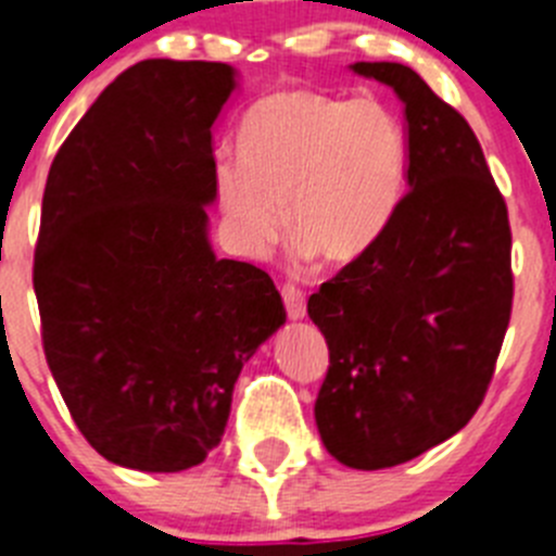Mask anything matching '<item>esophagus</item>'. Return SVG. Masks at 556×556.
<instances>
[{
  "label": "esophagus",
  "instance_id": "34e87169",
  "mask_svg": "<svg viewBox=\"0 0 556 556\" xmlns=\"http://www.w3.org/2000/svg\"><path fill=\"white\" fill-rule=\"evenodd\" d=\"M281 298L283 305H287V314L292 319H303L305 317V292L298 287L294 281H283L281 283Z\"/></svg>",
  "mask_w": 556,
  "mask_h": 556
}]
</instances>
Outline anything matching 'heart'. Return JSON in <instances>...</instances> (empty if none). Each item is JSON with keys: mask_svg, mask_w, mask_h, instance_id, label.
I'll return each mask as SVG.
<instances>
[{"mask_svg": "<svg viewBox=\"0 0 556 556\" xmlns=\"http://www.w3.org/2000/svg\"><path fill=\"white\" fill-rule=\"evenodd\" d=\"M239 162L215 173L220 208L248 248L289 233L330 264H348L383 233L407 167L402 121L378 96L278 90L248 110Z\"/></svg>", "mask_w": 556, "mask_h": 556, "instance_id": "1", "label": "heart"}]
</instances>
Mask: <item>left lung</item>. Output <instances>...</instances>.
Wrapping results in <instances>:
<instances>
[{"label":"left lung","instance_id":"left-lung-1","mask_svg":"<svg viewBox=\"0 0 556 556\" xmlns=\"http://www.w3.org/2000/svg\"><path fill=\"white\" fill-rule=\"evenodd\" d=\"M405 104L407 187L369 251L308 298L330 366L314 416L350 468L400 466L477 414L513 312L507 203L460 112L414 68L355 63Z\"/></svg>","mask_w":556,"mask_h":556}]
</instances>
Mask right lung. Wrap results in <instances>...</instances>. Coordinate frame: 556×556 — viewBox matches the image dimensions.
I'll return each mask as SVG.
<instances>
[{"instance_id": "obj_1", "label": "right lung", "mask_w": 556, "mask_h": 556, "mask_svg": "<svg viewBox=\"0 0 556 556\" xmlns=\"http://www.w3.org/2000/svg\"><path fill=\"white\" fill-rule=\"evenodd\" d=\"M231 90L226 63L142 60L46 178L33 264L46 364L88 444L137 471L203 463L244 361L287 323L273 278L206 239L212 124Z\"/></svg>"}]
</instances>
